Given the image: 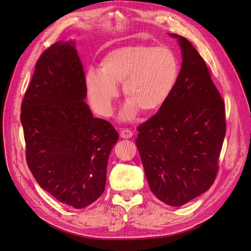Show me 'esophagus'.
<instances>
[{
  "mask_svg": "<svg viewBox=\"0 0 251 251\" xmlns=\"http://www.w3.org/2000/svg\"><path fill=\"white\" fill-rule=\"evenodd\" d=\"M132 135H133V133H132V131L131 130H129V129H122L121 131H120V136L122 137V138H131L132 137Z\"/></svg>",
  "mask_w": 251,
  "mask_h": 251,
  "instance_id": "1",
  "label": "esophagus"
}]
</instances>
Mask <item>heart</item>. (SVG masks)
Returning a JSON list of instances; mask_svg holds the SVG:
<instances>
[{"label":"heart","mask_w":251,"mask_h":251,"mask_svg":"<svg viewBox=\"0 0 251 251\" xmlns=\"http://www.w3.org/2000/svg\"><path fill=\"white\" fill-rule=\"evenodd\" d=\"M179 62L167 47L136 44L114 49L100 61V69H89L85 77L88 101L99 115L109 117L118 97L116 84L123 82L128 99L122 119L129 120L139 110L152 113L161 109L176 85Z\"/></svg>","instance_id":"b5f03b06"}]
</instances>
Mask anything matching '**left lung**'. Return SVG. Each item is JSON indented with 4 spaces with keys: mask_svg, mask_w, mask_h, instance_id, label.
I'll return each instance as SVG.
<instances>
[{
    "mask_svg": "<svg viewBox=\"0 0 251 251\" xmlns=\"http://www.w3.org/2000/svg\"><path fill=\"white\" fill-rule=\"evenodd\" d=\"M171 35L181 47V71L163 107L137 127L135 142L151 192L166 204L181 206L215 182L226 117L201 56L185 37Z\"/></svg>",
    "mask_w": 251,
    "mask_h": 251,
    "instance_id": "obj_1",
    "label": "left lung"
}]
</instances>
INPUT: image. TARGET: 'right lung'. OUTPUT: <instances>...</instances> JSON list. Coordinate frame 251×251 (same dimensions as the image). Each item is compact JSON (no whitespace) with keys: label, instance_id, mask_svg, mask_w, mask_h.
Returning a JSON list of instances; mask_svg holds the SVG:
<instances>
[{"label":"right lung","instance_id":"1","mask_svg":"<svg viewBox=\"0 0 251 251\" xmlns=\"http://www.w3.org/2000/svg\"><path fill=\"white\" fill-rule=\"evenodd\" d=\"M85 74L73 42L47 49L35 64L21 103L26 162L41 187L59 201L83 208L102 194L113 125L95 118Z\"/></svg>","mask_w":251,"mask_h":251}]
</instances>
